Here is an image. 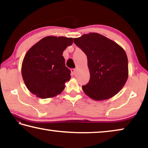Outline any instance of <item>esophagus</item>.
<instances>
[{
  "label": "esophagus",
  "mask_w": 148,
  "mask_h": 148,
  "mask_svg": "<svg viewBox=\"0 0 148 148\" xmlns=\"http://www.w3.org/2000/svg\"><path fill=\"white\" fill-rule=\"evenodd\" d=\"M76 72V69H71V73H72V75H74Z\"/></svg>",
  "instance_id": "esophagus-1"
}]
</instances>
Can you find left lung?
<instances>
[{"label":"left lung","mask_w":148,"mask_h":148,"mask_svg":"<svg viewBox=\"0 0 148 148\" xmlns=\"http://www.w3.org/2000/svg\"><path fill=\"white\" fill-rule=\"evenodd\" d=\"M74 42L87 57L89 83L82 86L87 96L103 101L118 93L129 76L128 59L116 42L96 32L74 38Z\"/></svg>","instance_id":"obj_1"}]
</instances>
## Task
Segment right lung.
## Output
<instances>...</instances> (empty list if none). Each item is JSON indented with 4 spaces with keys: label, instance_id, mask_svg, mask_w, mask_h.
Segmentation results:
<instances>
[{
    "label": "right lung",
    "instance_id": "right-lung-1",
    "mask_svg": "<svg viewBox=\"0 0 148 148\" xmlns=\"http://www.w3.org/2000/svg\"><path fill=\"white\" fill-rule=\"evenodd\" d=\"M72 43V38L49 36L29 49L22 62L21 74L32 94L47 99L61 93L71 77L62 53Z\"/></svg>",
    "mask_w": 148,
    "mask_h": 148
}]
</instances>
